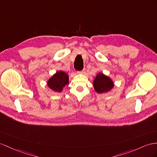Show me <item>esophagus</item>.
<instances>
[{
	"label": "esophagus",
	"instance_id": "1",
	"mask_svg": "<svg viewBox=\"0 0 157 157\" xmlns=\"http://www.w3.org/2000/svg\"><path fill=\"white\" fill-rule=\"evenodd\" d=\"M85 73H86V70H83L81 71H78V74H84Z\"/></svg>",
	"mask_w": 157,
	"mask_h": 157
}]
</instances>
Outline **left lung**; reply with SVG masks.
Instances as JSON below:
<instances>
[{
    "mask_svg": "<svg viewBox=\"0 0 157 157\" xmlns=\"http://www.w3.org/2000/svg\"><path fill=\"white\" fill-rule=\"evenodd\" d=\"M93 83L95 91L98 94L107 93L114 87L113 80L103 73H99L96 75Z\"/></svg>",
    "mask_w": 157,
    "mask_h": 157,
    "instance_id": "left-lung-1",
    "label": "left lung"
}]
</instances>
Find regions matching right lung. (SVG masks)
Listing matches in <instances>:
<instances>
[{"label": "right lung", "mask_w": 157, "mask_h": 157, "mask_svg": "<svg viewBox=\"0 0 157 157\" xmlns=\"http://www.w3.org/2000/svg\"><path fill=\"white\" fill-rule=\"evenodd\" d=\"M69 83V75L63 71H58L48 79V87L56 92H61L63 87Z\"/></svg>", "instance_id": "1"}]
</instances>
